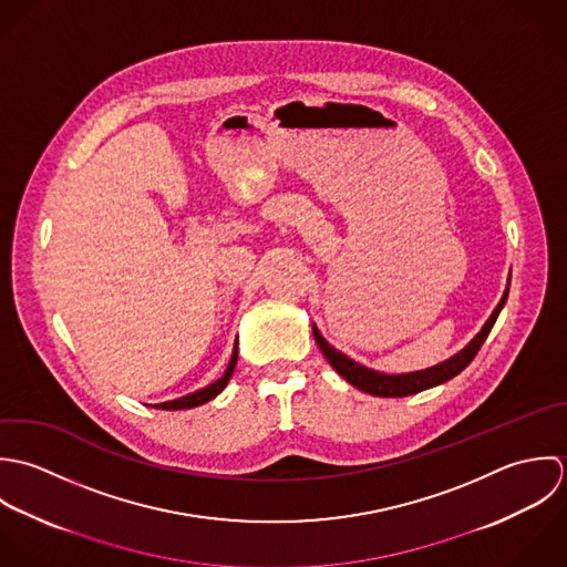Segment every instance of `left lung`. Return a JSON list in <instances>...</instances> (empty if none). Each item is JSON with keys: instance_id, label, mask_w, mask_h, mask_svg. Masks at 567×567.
I'll use <instances>...</instances> for the list:
<instances>
[{"instance_id": "1", "label": "left lung", "mask_w": 567, "mask_h": 567, "mask_svg": "<svg viewBox=\"0 0 567 567\" xmlns=\"http://www.w3.org/2000/svg\"><path fill=\"white\" fill-rule=\"evenodd\" d=\"M508 298V287L499 300V305L495 307V311L491 313V318L486 320V324L482 327V331L468 341L460 352H455L453 357H450L447 361L439 363V365H432V368H425V370H419V372H408V374H383V372H377L372 368H365L357 361H352L350 357H346L343 352H340L338 348H333L329 341L324 340L318 331V327H313V338L318 341L322 354L327 357V361L336 368V372L343 377L350 385L372 394V396H410V394H416V392H423L427 388H434V385H441L445 381L453 379L455 374H460L471 361L473 357L477 354V350L482 348L484 340L488 338L504 302Z\"/></svg>"}]
</instances>
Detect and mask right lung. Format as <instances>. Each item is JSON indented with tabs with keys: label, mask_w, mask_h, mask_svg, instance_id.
<instances>
[{
	"label": "right lung",
	"mask_w": 567,
	"mask_h": 567,
	"mask_svg": "<svg viewBox=\"0 0 567 567\" xmlns=\"http://www.w3.org/2000/svg\"><path fill=\"white\" fill-rule=\"evenodd\" d=\"M236 359H238V341L234 343L231 359H229L226 372H224L221 379H217L215 383H210V385H206V388H202V390H197V392H190V394H186V396H182V399H175V401L159 403V405H155V408H159V410H190V408H197V405L208 403L210 399H215L217 394L224 392V388H226L227 381L231 379V372H234V368H236Z\"/></svg>",
	"instance_id": "1"
}]
</instances>
